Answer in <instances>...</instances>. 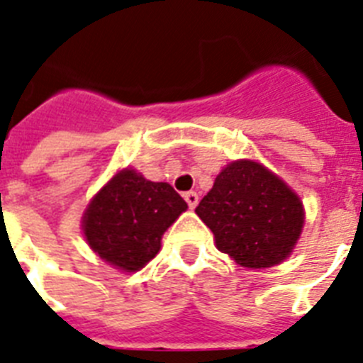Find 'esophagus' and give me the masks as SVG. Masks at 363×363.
<instances>
[{
  "mask_svg": "<svg viewBox=\"0 0 363 363\" xmlns=\"http://www.w3.org/2000/svg\"><path fill=\"white\" fill-rule=\"evenodd\" d=\"M185 202H187V206L191 207V209H194V207L198 206V194L194 193V191H189V193L184 194Z\"/></svg>",
  "mask_w": 363,
  "mask_h": 363,
  "instance_id": "1",
  "label": "esophagus"
}]
</instances>
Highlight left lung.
I'll use <instances>...</instances> for the list:
<instances>
[{
	"label": "left lung",
	"mask_w": 363,
	"mask_h": 363,
	"mask_svg": "<svg viewBox=\"0 0 363 363\" xmlns=\"http://www.w3.org/2000/svg\"><path fill=\"white\" fill-rule=\"evenodd\" d=\"M196 215L222 253L244 268L283 262L305 224L303 202L283 179L252 160L229 163L198 203Z\"/></svg>",
	"instance_id": "8db88e82"
}]
</instances>
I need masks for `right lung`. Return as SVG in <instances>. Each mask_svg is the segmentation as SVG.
<instances>
[{
    "label": "right lung",
    "mask_w": 363,
    "mask_h": 363,
    "mask_svg": "<svg viewBox=\"0 0 363 363\" xmlns=\"http://www.w3.org/2000/svg\"><path fill=\"white\" fill-rule=\"evenodd\" d=\"M185 209V200L169 184L123 169L86 207L82 231L102 261L121 272H138L156 257L163 233Z\"/></svg>",
    "instance_id": "1"
}]
</instances>
